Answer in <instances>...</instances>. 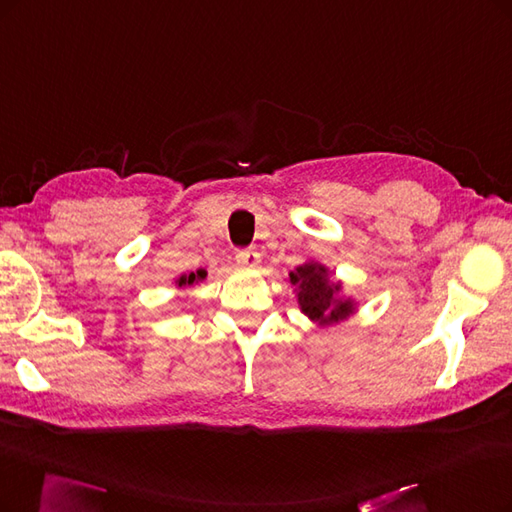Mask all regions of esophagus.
I'll return each instance as SVG.
<instances>
[{
  "label": "esophagus",
  "instance_id": "esophagus-1",
  "mask_svg": "<svg viewBox=\"0 0 512 512\" xmlns=\"http://www.w3.org/2000/svg\"><path fill=\"white\" fill-rule=\"evenodd\" d=\"M236 261L242 268H255L259 263V253L255 249H242L236 253Z\"/></svg>",
  "mask_w": 512,
  "mask_h": 512
}]
</instances>
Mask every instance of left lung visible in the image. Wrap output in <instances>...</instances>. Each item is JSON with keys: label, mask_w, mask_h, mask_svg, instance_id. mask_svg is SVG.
I'll return each instance as SVG.
<instances>
[{"label": "left lung", "mask_w": 512, "mask_h": 512, "mask_svg": "<svg viewBox=\"0 0 512 512\" xmlns=\"http://www.w3.org/2000/svg\"><path fill=\"white\" fill-rule=\"evenodd\" d=\"M297 293V304L318 325H331L354 314L356 306L350 297H339L342 282H333L329 270L316 261H306L289 274Z\"/></svg>", "instance_id": "left-lung-1"}]
</instances>
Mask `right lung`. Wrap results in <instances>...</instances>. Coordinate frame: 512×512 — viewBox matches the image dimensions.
<instances>
[{
	"mask_svg": "<svg viewBox=\"0 0 512 512\" xmlns=\"http://www.w3.org/2000/svg\"><path fill=\"white\" fill-rule=\"evenodd\" d=\"M204 278H206V272L204 270H196L192 274H181L175 282H177V287H192V285H196L198 280H204Z\"/></svg>",
	"mask_w": 512,
	"mask_h": 512,
	"instance_id": "right-lung-1",
	"label": "right lung"
}]
</instances>
